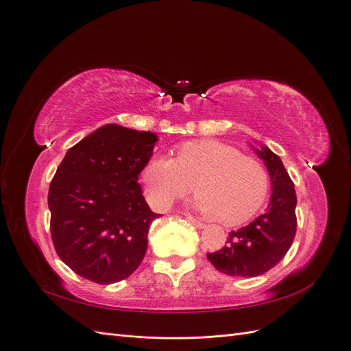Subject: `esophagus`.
<instances>
[{"instance_id":"obj_1","label":"esophagus","mask_w":351,"mask_h":351,"mask_svg":"<svg viewBox=\"0 0 351 351\" xmlns=\"http://www.w3.org/2000/svg\"><path fill=\"white\" fill-rule=\"evenodd\" d=\"M186 219L190 222V224H193L196 228H199V230H202V228H205V224L204 222H200V221H197L196 218H193V217H190V215H187L186 217Z\"/></svg>"}]
</instances>
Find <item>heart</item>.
Returning <instances> with one entry per match:
<instances>
[{
	"label": "heart",
	"mask_w": 351,
	"mask_h": 351,
	"mask_svg": "<svg viewBox=\"0 0 351 351\" xmlns=\"http://www.w3.org/2000/svg\"><path fill=\"white\" fill-rule=\"evenodd\" d=\"M149 204L165 210L195 190L192 209L221 226L249 221L269 192V174L258 159L215 139L192 141L177 147L176 158L155 155L142 171Z\"/></svg>",
	"instance_id": "heart-1"
}]
</instances>
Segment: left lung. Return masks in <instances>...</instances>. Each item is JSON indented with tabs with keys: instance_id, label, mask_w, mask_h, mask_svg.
Returning a JSON list of instances; mask_svg holds the SVG:
<instances>
[{
	"instance_id": "1",
	"label": "left lung",
	"mask_w": 351,
	"mask_h": 351,
	"mask_svg": "<svg viewBox=\"0 0 351 351\" xmlns=\"http://www.w3.org/2000/svg\"><path fill=\"white\" fill-rule=\"evenodd\" d=\"M249 146L268 169L271 197L265 214L249 226L231 231L224 247L206 256L231 277H258L274 268L289 252L295 236V190L281 158L262 143Z\"/></svg>"
}]
</instances>
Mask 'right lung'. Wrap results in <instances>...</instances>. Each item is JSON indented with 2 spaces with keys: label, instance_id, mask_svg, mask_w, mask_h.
<instances>
[{
  "label": "right lung",
  "instance_id": "right-lung-1",
  "mask_svg": "<svg viewBox=\"0 0 351 351\" xmlns=\"http://www.w3.org/2000/svg\"><path fill=\"white\" fill-rule=\"evenodd\" d=\"M158 136L105 124L67 151L48 193L51 236L60 259L80 277L119 282L145 258L151 210L137 177Z\"/></svg>",
  "mask_w": 351,
  "mask_h": 351
}]
</instances>
